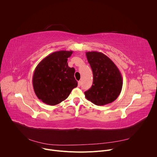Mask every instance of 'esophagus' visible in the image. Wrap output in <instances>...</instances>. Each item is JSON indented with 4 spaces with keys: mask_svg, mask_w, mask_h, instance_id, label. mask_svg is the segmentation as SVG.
Returning a JSON list of instances; mask_svg holds the SVG:
<instances>
[{
    "mask_svg": "<svg viewBox=\"0 0 157 157\" xmlns=\"http://www.w3.org/2000/svg\"><path fill=\"white\" fill-rule=\"evenodd\" d=\"M81 84V82L80 81H78V87H80Z\"/></svg>",
    "mask_w": 157,
    "mask_h": 157,
    "instance_id": "obj_1",
    "label": "esophagus"
}]
</instances>
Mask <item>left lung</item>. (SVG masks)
Instances as JSON below:
<instances>
[{
	"label": "left lung",
	"mask_w": 157,
	"mask_h": 157,
	"mask_svg": "<svg viewBox=\"0 0 157 157\" xmlns=\"http://www.w3.org/2000/svg\"><path fill=\"white\" fill-rule=\"evenodd\" d=\"M93 74V83L85 97L97 105H104L114 101L122 88L123 79L114 63L101 52L86 53Z\"/></svg>",
	"instance_id": "8db88e82"
}]
</instances>
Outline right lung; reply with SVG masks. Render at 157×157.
Listing matches in <instances>:
<instances>
[{"mask_svg": "<svg viewBox=\"0 0 157 157\" xmlns=\"http://www.w3.org/2000/svg\"><path fill=\"white\" fill-rule=\"evenodd\" d=\"M73 51L53 52L43 58L34 71L32 83L35 93L43 102L55 105L65 100L78 82L75 70L68 64Z\"/></svg>", "mask_w": 157, "mask_h": 157, "instance_id": "add662e5", "label": "right lung"}]
</instances>
